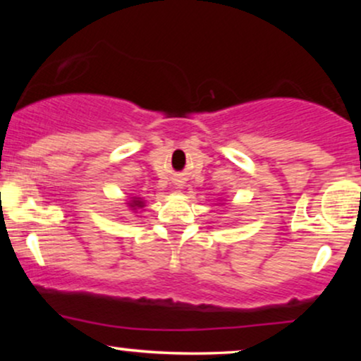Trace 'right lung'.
<instances>
[{
	"mask_svg": "<svg viewBox=\"0 0 361 361\" xmlns=\"http://www.w3.org/2000/svg\"><path fill=\"white\" fill-rule=\"evenodd\" d=\"M128 207H130L132 210L142 209V207H144V202L140 200V198H132V200H130V204H128Z\"/></svg>",
	"mask_w": 361,
	"mask_h": 361,
	"instance_id": "obj_1",
	"label": "right lung"
}]
</instances>
